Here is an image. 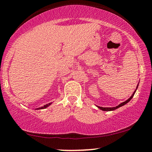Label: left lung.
<instances>
[{
	"instance_id": "left-lung-1",
	"label": "left lung",
	"mask_w": 152,
	"mask_h": 152,
	"mask_svg": "<svg viewBox=\"0 0 152 152\" xmlns=\"http://www.w3.org/2000/svg\"><path fill=\"white\" fill-rule=\"evenodd\" d=\"M137 87H138V85H137ZM135 92H136V90L134 91V92L133 93L132 95V96L130 97V98H129L128 100H126V101L123 102V103H120V105H118V106H116V107H99V106H98V108H100V110H104V111H110V110H115V109H117V108H118V107H121V106L124 105H125V104H127V103H128V102L129 101V100H130L132 99V98H133V96H134V94H135Z\"/></svg>"
}]
</instances>
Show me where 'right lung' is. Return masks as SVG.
<instances>
[{"instance_id": "obj_1", "label": "right lung", "mask_w": 152, "mask_h": 152, "mask_svg": "<svg viewBox=\"0 0 152 152\" xmlns=\"http://www.w3.org/2000/svg\"><path fill=\"white\" fill-rule=\"evenodd\" d=\"M51 103H49V104H47V105H44L43 107H39V108H38V109H44V108H46L47 107H48V106L50 105Z\"/></svg>"}]
</instances>
